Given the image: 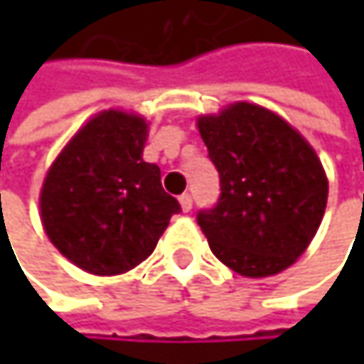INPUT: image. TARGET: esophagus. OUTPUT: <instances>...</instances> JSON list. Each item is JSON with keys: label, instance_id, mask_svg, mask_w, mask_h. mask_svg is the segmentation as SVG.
Here are the masks:
<instances>
[{"label": "esophagus", "instance_id": "34e87169", "mask_svg": "<svg viewBox=\"0 0 364 364\" xmlns=\"http://www.w3.org/2000/svg\"><path fill=\"white\" fill-rule=\"evenodd\" d=\"M179 202H181V208L185 213H189L191 210V206H193V200H191V196L189 193H183L181 198H179Z\"/></svg>", "mask_w": 364, "mask_h": 364}]
</instances>
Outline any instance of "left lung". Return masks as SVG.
<instances>
[{"label":"left lung","mask_w":364,"mask_h":364,"mask_svg":"<svg viewBox=\"0 0 364 364\" xmlns=\"http://www.w3.org/2000/svg\"><path fill=\"white\" fill-rule=\"evenodd\" d=\"M219 173L215 206L196 219L219 261L263 278L287 269L312 242L328 183L306 139L282 117L251 103L198 119Z\"/></svg>","instance_id":"left-lung-1"}]
</instances>
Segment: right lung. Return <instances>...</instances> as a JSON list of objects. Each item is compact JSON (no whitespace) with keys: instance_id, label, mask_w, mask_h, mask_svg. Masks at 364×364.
Listing matches in <instances>:
<instances>
[{"instance_id":"add662e5","label":"right lung","mask_w":364,"mask_h":364,"mask_svg":"<svg viewBox=\"0 0 364 364\" xmlns=\"http://www.w3.org/2000/svg\"><path fill=\"white\" fill-rule=\"evenodd\" d=\"M145 119L124 111L92 117L63 149L41 187V221L52 245L77 267L113 276L154 253L177 198L143 162Z\"/></svg>"}]
</instances>
